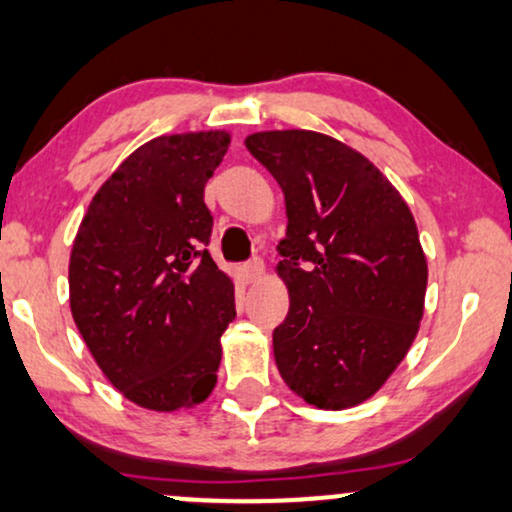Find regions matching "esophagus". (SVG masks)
<instances>
[{"instance_id":"obj_1","label":"esophagus","mask_w":512,"mask_h":512,"mask_svg":"<svg viewBox=\"0 0 512 512\" xmlns=\"http://www.w3.org/2000/svg\"><path fill=\"white\" fill-rule=\"evenodd\" d=\"M245 274H248L250 281H257L264 274V262L260 257H252L250 262H245Z\"/></svg>"}]
</instances>
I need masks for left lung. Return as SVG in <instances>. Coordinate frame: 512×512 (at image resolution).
<instances>
[{
  "label": "left lung",
  "instance_id": "left-lung-1",
  "mask_svg": "<svg viewBox=\"0 0 512 512\" xmlns=\"http://www.w3.org/2000/svg\"><path fill=\"white\" fill-rule=\"evenodd\" d=\"M245 146L286 198L278 373L307 404L357 406L401 364L423 319L428 262L409 205L371 160L326 134L257 132Z\"/></svg>",
  "mask_w": 512,
  "mask_h": 512
}]
</instances>
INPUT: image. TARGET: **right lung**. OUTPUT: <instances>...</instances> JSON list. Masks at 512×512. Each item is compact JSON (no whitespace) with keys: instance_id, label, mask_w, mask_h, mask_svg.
Here are the masks:
<instances>
[{"instance_id":"1","label":"right lung","mask_w":512,"mask_h":512,"mask_svg":"<svg viewBox=\"0 0 512 512\" xmlns=\"http://www.w3.org/2000/svg\"><path fill=\"white\" fill-rule=\"evenodd\" d=\"M226 132L158 137L89 203L70 252V312L96 364L129 401L177 411L210 397L234 283L212 262L205 184Z\"/></svg>"}]
</instances>
